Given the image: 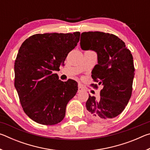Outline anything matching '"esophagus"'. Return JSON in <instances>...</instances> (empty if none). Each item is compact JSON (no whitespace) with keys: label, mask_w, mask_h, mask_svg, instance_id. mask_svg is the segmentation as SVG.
Listing matches in <instances>:
<instances>
[{"label":"esophagus","mask_w":150,"mask_h":150,"mask_svg":"<svg viewBox=\"0 0 150 150\" xmlns=\"http://www.w3.org/2000/svg\"><path fill=\"white\" fill-rule=\"evenodd\" d=\"M83 90H85V88L83 87L81 84H79L78 85V91L79 92H81V91H82Z\"/></svg>","instance_id":"1"}]
</instances>
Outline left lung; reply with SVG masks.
Segmentation results:
<instances>
[{"label": "left lung", "instance_id": "8db88e82", "mask_svg": "<svg viewBox=\"0 0 150 150\" xmlns=\"http://www.w3.org/2000/svg\"><path fill=\"white\" fill-rule=\"evenodd\" d=\"M80 45L83 50L96 53L98 64L91 76L103 87L99 99L88 96V115L95 120L115 118L124 110L132 95L135 71L132 55L122 40L108 33L83 32Z\"/></svg>", "mask_w": 150, "mask_h": 150}]
</instances>
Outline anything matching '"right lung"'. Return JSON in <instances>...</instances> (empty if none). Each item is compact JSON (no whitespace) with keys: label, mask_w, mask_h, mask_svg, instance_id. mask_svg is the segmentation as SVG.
Segmentation results:
<instances>
[{"label":"right lung","mask_w":150,"mask_h":150,"mask_svg":"<svg viewBox=\"0 0 150 150\" xmlns=\"http://www.w3.org/2000/svg\"><path fill=\"white\" fill-rule=\"evenodd\" d=\"M80 32L33 35L22 43L14 63V86L24 112L35 122L54 125L77 92L74 80L63 82L56 73L77 46Z\"/></svg>","instance_id":"add662e5"}]
</instances>
